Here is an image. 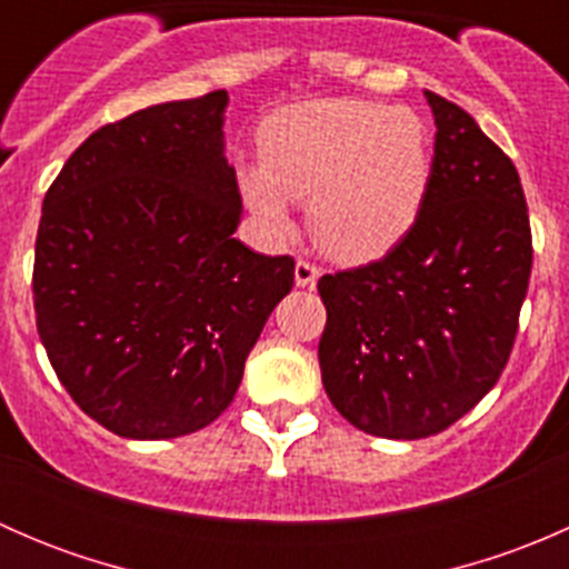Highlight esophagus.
Segmentation results:
<instances>
[{"mask_svg": "<svg viewBox=\"0 0 569 569\" xmlns=\"http://www.w3.org/2000/svg\"><path fill=\"white\" fill-rule=\"evenodd\" d=\"M319 274H321V269L317 267V263L297 261L295 280H297V286H300V289H313V286H317V280H319Z\"/></svg>", "mask_w": 569, "mask_h": 569, "instance_id": "34e87169", "label": "esophagus"}]
</instances>
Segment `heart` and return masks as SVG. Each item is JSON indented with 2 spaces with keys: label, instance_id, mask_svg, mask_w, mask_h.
<instances>
[{
  "label": "heart",
  "instance_id": "1",
  "mask_svg": "<svg viewBox=\"0 0 569 569\" xmlns=\"http://www.w3.org/2000/svg\"><path fill=\"white\" fill-rule=\"evenodd\" d=\"M432 178V137L421 114L371 101L291 107L267 126L261 170H242L248 209L269 231H291L289 203L308 200L327 252L366 261L412 228Z\"/></svg>",
  "mask_w": 569,
  "mask_h": 569
}]
</instances>
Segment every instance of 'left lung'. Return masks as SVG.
I'll use <instances>...</instances> for the list:
<instances>
[{
    "label": "left lung",
    "mask_w": 569,
    "mask_h": 569,
    "mask_svg": "<svg viewBox=\"0 0 569 569\" xmlns=\"http://www.w3.org/2000/svg\"><path fill=\"white\" fill-rule=\"evenodd\" d=\"M432 107L429 192L410 231L366 267L319 280L321 382L377 438L438 435L507 366L531 278V226L512 159L462 107Z\"/></svg>",
    "instance_id": "1"
}]
</instances>
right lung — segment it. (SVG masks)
Segmentation results:
<instances>
[{
	"label": "right lung",
	"instance_id": "right-lung-1",
	"mask_svg": "<svg viewBox=\"0 0 569 569\" xmlns=\"http://www.w3.org/2000/svg\"><path fill=\"white\" fill-rule=\"evenodd\" d=\"M228 93L168 101L101 126L43 198L36 321L71 399L120 438L209 427L295 286V258L233 239Z\"/></svg>",
	"mask_w": 569,
	"mask_h": 569
}]
</instances>
